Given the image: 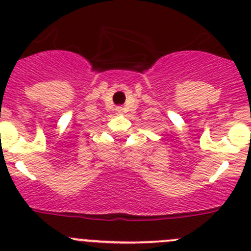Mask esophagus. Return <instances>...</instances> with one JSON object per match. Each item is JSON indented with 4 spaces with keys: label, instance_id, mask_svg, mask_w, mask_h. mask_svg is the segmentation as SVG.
Returning a JSON list of instances; mask_svg holds the SVG:
<instances>
[{
    "label": "esophagus",
    "instance_id": "obj_1",
    "mask_svg": "<svg viewBox=\"0 0 251 251\" xmlns=\"http://www.w3.org/2000/svg\"><path fill=\"white\" fill-rule=\"evenodd\" d=\"M116 111H118V113H123V108H121V107L116 108Z\"/></svg>",
    "mask_w": 251,
    "mask_h": 251
}]
</instances>
